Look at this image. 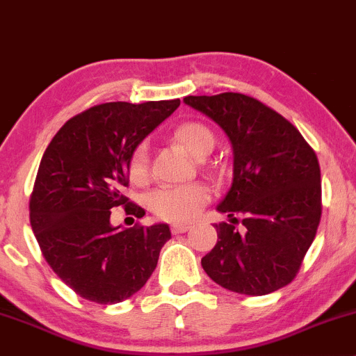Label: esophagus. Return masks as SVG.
<instances>
[{
  "label": "esophagus",
  "mask_w": 356,
  "mask_h": 356,
  "mask_svg": "<svg viewBox=\"0 0 356 356\" xmlns=\"http://www.w3.org/2000/svg\"><path fill=\"white\" fill-rule=\"evenodd\" d=\"M189 229H191L189 224H174V226L170 227V231H172L174 234H182V232H186Z\"/></svg>",
  "instance_id": "esophagus-1"
}]
</instances>
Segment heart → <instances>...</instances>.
Instances as JSON below:
<instances>
[{
  "mask_svg": "<svg viewBox=\"0 0 356 356\" xmlns=\"http://www.w3.org/2000/svg\"><path fill=\"white\" fill-rule=\"evenodd\" d=\"M174 140L195 159H204L214 149V134L201 122H184L175 127ZM129 177L134 184H144L149 177V149L138 144L129 159ZM211 192L204 184L162 187L150 195V209L157 218L169 222H187L194 219L209 202Z\"/></svg>",
  "mask_w": 356,
  "mask_h": 356,
  "instance_id": "obj_1",
  "label": "heart"
}]
</instances>
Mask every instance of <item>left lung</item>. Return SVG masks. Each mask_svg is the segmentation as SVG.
<instances>
[{
	"mask_svg": "<svg viewBox=\"0 0 356 356\" xmlns=\"http://www.w3.org/2000/svg\"><path fill=\"white\" fill-rule=\"evenodd\" d=\"M184 102L226 132L234 155L231 189L218 206L231 222L216 224L218 244L202 257L204 271L239 295L283 288L296 277L321 219L316 154L291 122L252 97L226 92Z\"/></svg>",
	"mask_w": 356,
	"mask_h": 356,
	"instance_id": "8db88e82",
	"label": "left lung"
}]
</instances>
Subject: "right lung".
Here are the masks:
<instances>
[{"mask_svg":"<svg viewBox=\"0 0 356 356\" xmlns=\"http://www.w3.org/2000/svg\"><path fill=\"white\" fill-rule=\"evenodd\" d=\"M181 100L110 102L72 117L44 150L30 197V222L43 257L76 295L100 305L120 303L147 283L167 224L118 229L113 207L144 218L124 195L132 150Z\"/></svg>","mask_w":356,"mask_h":356,"instance_id":"right-lung-1","label":"right lung"}]
</instances>
